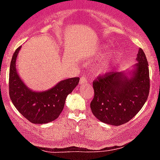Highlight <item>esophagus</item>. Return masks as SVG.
<instances>
[{
  "label": "esophagus",
  "mask_w": 160,
  "mask_h": 160,
  "mask_svg": "<svg viewBox=\"0 0 160 160\" xmlns=\"http://www.w3.org/2000/svg\"><path fill=\"white\" fill-rule=\"evenodd\" d=\"M88 81V78H87V77H82L80 80V84H83V83H87Z\"/></svg>",
  "instance_id": "34e87169"
}]
</instances>
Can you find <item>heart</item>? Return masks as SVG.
I'll return each instance as SVG.
<instances>
[{
	"label": "heart",
	"instance_id": "obj_1",
	"mask_svg": "<svg viewBox=\"0 0 160 160\" xmlns=\"http://www.w3.org/2000/svg\"><path fill=\"white\" fill-rule=\"evenodd\" d=\"M114 54L112 52H109L108 54L107 55L105 58L104 59L103 62H101V63L98 64V70L100 71V72H103L105 70H107L108 67L109 63L111 62V61L114 59Z\"/></svg>",
	"mask_w": 160,
	"mask_h": 160
}]
</instances>
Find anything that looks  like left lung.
<instances>
[{"mask_svg":"<svg viewBox=\"0 0 160 160\" xmlns=\"http://www.w3.org/2000/svg\"><path fill=\"white\" fill-rule=\"evenodd\" d=\"M137 63L126 72H111L93 80L94 97L90 102L93 115L101 122L118 126L126 123L141 110L149 93L147 59L138 50Z\"/></svg>","mask_w":160,"mask_h":160,"instance_id":"obj_1","label":"left lung"}]
</instances>
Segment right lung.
<instances>
[{
    "label": "right lung",
    "instance_id": "right-lung-1",
    "mask_svg": "<svg viewBox=\"0 0 160 160\" xmlns=\"http://www.w3.org/2000/svg\"><path fill=\"white\" fill-rule=\"evenodd\" d=\"M22 46L11 59L9 72V95L17 110L34 124H46L57 118L62 112L66 98L77 86L80 78L62 80L51 89L36 92L29 89L16 70V59Z\"/></svg>",
    "mask_w": 160,
    "mask_h": 160
}]
</instances>
